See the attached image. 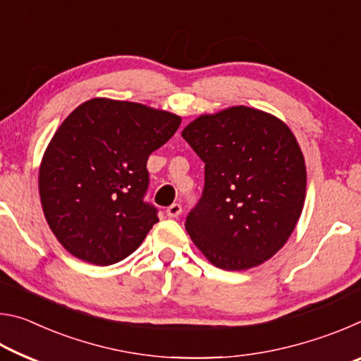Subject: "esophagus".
<instances>
[{
    "instance_id": "1",
    "label": "esophagus",
    "mask_w": 361,
    "mask_h": 361,
    "mask_svg": "<svg viewBox=\"0 0 361 361\" xmlns=\"http://www.w3.org/2000/svg\"><path fill=\"white\" fill-rule=\"evenodd\" d=\"M181 212H183V209H181L180 204H172V205H170L169 209L166 210L169 218H178V216L181 215Z\"/></svg>"
}]
</instances>
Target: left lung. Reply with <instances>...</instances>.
I'll return each instance as SVG.
<instances>
[{
  "label": "left lung",
  "instance_id": "left-lung-1",
  "mask_svg": "<svg viewBox=\"0 0 361 361\" xmlns=\"http://www.w3.org/2000/svg\"><path fill=\"white\" fill-rule=\"evenodd\" d=\"M205 164L202 195L186 231L212 264L243 271L288 240L305 197V164L295 135L259 109L232 106L181 132Z\"/></svg>",
  "mask_w": 361,
  "mask_h": 361
}]
</instances>
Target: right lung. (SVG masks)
I'll return each instance as SVG.
<instances>
[{
  "mask_svg": "<svg viewBox=\"0 0 361 361\" xmlns=\"http://www.w3.org/2000/svg\"><path fill=\"white\" fill-rule=\"evenodd\" d=\"M181 118L140 103L92 99L52 137L39 169L44 216L59 242L85 262L109 266L132 255L154 226L146 162Z\"/></svg>",
  "mask_w": 361,
  "mask_h": 361,
  "instance_id": "add662e5",
  "label": "right lung"
}]
</instances>
